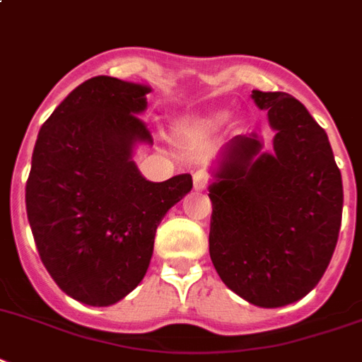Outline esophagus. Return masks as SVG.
<instances>
[{
    "label": "esophagus",
    "instance_id": "1",
    "mask_svg": "<svg viewBox=\"0 0 362 362\" xmlns=\"http://www.w3.org/2000/svg\"><path fill=\"white\" fill-rule=\"evenodd\" d=\"M209 181H211V177H209V174L205 170H198V172L194 174V188H196V190H205V188L209 187Z\"/></svg>",
    "mask_w": 362,
    "mask_h": 362
}]
</instances>
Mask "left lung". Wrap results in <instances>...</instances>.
Listing matches in <instances>:
<instances>
[{"label":"left lung","mask_w":362,"mask_h":362,"mask_svg":"<svg viewBox=\"0 0 362 362\" xmlns=\"http://www.w3.org/2000/svg\"><path fill=\"white\" fill-rule=\"evenodd\" d=\"M276 129L274 153L255 133L235 136L211 187L209 253L222 281L259 307L309 294L329 264L342 222V177L327 134L286 92L253 90Z\"/></svg>","instance_id":"1"}]
</instances>
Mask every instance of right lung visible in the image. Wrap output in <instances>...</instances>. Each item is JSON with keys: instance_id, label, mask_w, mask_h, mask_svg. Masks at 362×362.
Instances as JSON below:
<instances>
[{"instance_id": "1", "label": "right lung", "mask_w": 362, "mask_h": 362, "mask_svg": "<svg viewBox=\"0 0 362 362\" xmlns=\"http://www.w3.org/2000/svg\"><path fill=\"white\" fill-rule=\"evenodd\" d=\"M148 86L98 76L44 122L33 149L25 209L38 255L61 291L86 305L120 301L142 281L155 231L192 188L190 174L151 183L131 160Z\"/></svg>"}]
</instances>
